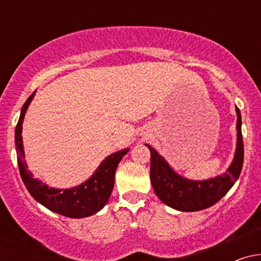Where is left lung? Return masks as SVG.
Returning a JSON list of instances; mask_svg holds the SVG:
<instances>
[{
    "mask_svg": "<svg viewBox=\"0 0 261 261\" xmlns=\"http://www.w3.org/2000/svg\"><path fill=\"white\" fill-rule=\"evenodd\" d=\"M237 113V145L234 157L226 173L205 179L191 180L175 172L164 157L152 146L147 145L151 152V178L155 195L169 207L182 212H194L215 205L234 185L242 172L244 158L243 137H242V116L238 108Z\"/></svg>",
    "mask_w": 261,
    "mask_h": 261,
    "instance_id": "obj_1",
    "label": "left lung"
}]
</instances>
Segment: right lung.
Masks as SVG:
<instances>
[{
    "instance_id": "add662e5",
    "label": "right lung",
    "mask_w": 261,
    "mask_h": 261,
    "mask_svg": "<svg viewBox=\"0 0 261 261\" xmlns=\"http://www.w3.org/2000/svg\"><path fill=\"white\" fill-rule=\"evenodd\" d=\"M35 92L27 99L20 110V116L14 133V143L17 149V161L19 173L27 190L39 203L50 211L71 218H83L92 216L100 211L107 205L114 188L115 170L121 158L130 151V148L120 149L109 154L98 166L95 172L83 181L82 184L68 189L51 188L39 179L34 178L25 162L24 147H23L22 128L23 120L29 104L34 98Z\"/></svg>"
}]
</instances>
